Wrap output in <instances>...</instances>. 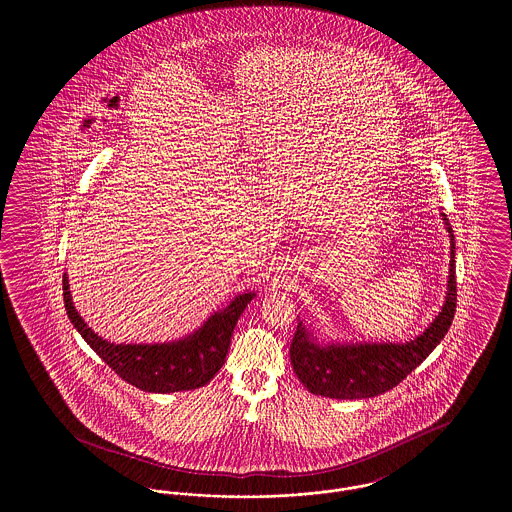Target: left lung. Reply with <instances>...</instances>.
I'll list each match as a JSON object with an SVG mask.
<instances>
[{"label":"left lung","mask_w":512,"mask_h":512,"mask_svg":"<svg viewBox=\"0 0 512 512\" xmlns=\"http://www.w3.org/2000/svg\"><path fill=\"white\" fill-rule=\"evenodd\" d=\"M451 238V261L447 297L436 320L416 340L405 343H353L318 345L297 324L290 345L293 372L299 382L315 395L330 399H365L393 390L420 365L447 334L457 309L455 278V236L447 217H443Z\"/></svg>","instance_id":"obj_1"}]
</instances>
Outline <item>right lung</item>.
I'll list each match as a JSON object with an SVG mask.
<instances>
[{
    "mask_svg": "<svg viewBox=\"0 0 512 512\" xmlns=\"http://www.w3.org/2000/svg\"><path fill=\"white\" fill-rule=\"evenodd\" d=\"M253 297L255 293L238 295L224 311L215 313L184 340L155 345H115L99 338L76 313L67 272L63 274L65 309L74 328L124 382L151 393L195 390L211 382L224 365L236 322Z\"/></svg>",
    "mask_w": 512,
    "mask_h": 512,
    "instance_id": "add662e5",
    "label": "right lung"
}]
</instances>
